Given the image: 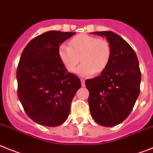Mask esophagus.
Segmentation results:
<instances>
[{
  "label": "esophagus",
  "instance_id": "esophagus-1",
  "mask_svg": "<svg viewBox=\"0 0 153 153\" xmlns=\"http://www.w3.org/2000/svg\"><path fill=\"white\" fill-rule=\"evenodd\" d=\"M81 82H82V86H85V79H81Z\"/></svg>",
  "mask_w": 153,
  "mask_h": 153
}]
</instances>
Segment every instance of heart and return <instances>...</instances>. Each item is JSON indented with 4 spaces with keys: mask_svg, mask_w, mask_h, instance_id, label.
<instances>
[{
    "mask_svg": "<svg viewBox=\"0 0 153 153\" xmlns=\"http://www.w3.org/2000/svg\"><path fill=\"white\" fill-rule=\"evenodd\" d=\"M58 54L69 72H74L81 61L79 74L88 77L101 72L107 67L112 56V47L106 39L81 34L69 41V47L61 45Z\"/></svg>",
    "mask_w": 153,
    "mask_h": 153,
    "instance_id": "1",
    "label": "heart"
}]
</instances>
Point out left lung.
<instances>
[{"label":"left lung","instance_id":"1","mask_svg":"<svg viewBox=\"0 0 153 153\" xmlns=\"http://www.w3.org/2000/svg\"><path fill=\"white\" fill-rule=\"evenodd\" d=\"M105 36L112 56L98 77L85 81L91 115L97 124L113 127L131 114L140 92L141 71L135 52L120 36L110 31L94 32Z\"/></svg>","mask_w":153,"mask_h":153}]
</instances>
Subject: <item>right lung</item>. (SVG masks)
Masks as SVG:
<instances>
[{
	"label": "right lung",
	"instance_id": "add662e5",
	"mask_svg": "<svg viewBox=\"0 0 153 153\" xmlns=\"http://www.w3.org/2000/svg\"><path fill=\"white\" fill-rule=\"evenodd\" d=\"M75 33L49 31L33 38L23 50L16 71L18 97L29 118L43 126L65 122L81 81L59 57L62 43Z\"/></svg>",
	"mask_w": 153,
	"mask_h": 153
}]
</instances>
